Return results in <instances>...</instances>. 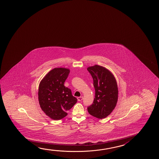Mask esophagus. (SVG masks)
I'll list each match as a JSON object with an SVG mask.
<instances>
[{
  "instance_id": "34e87169",
  "label": "esophagus",
  "mask_w": 159,
  "mask_h": 159,
  "mask_svg": "<svg viewBox=\"0 0 159 159\" xmlns=\"http://www.w3.org/2000/svg\"><path fill=\"white\" fill-rule=\"evenodd\" d=\"M77 98H78V100L79 101H82L83 100V96H81V97H78Z\"/></svg>"
}]
</instances>
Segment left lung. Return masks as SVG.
Masks as SVG:
<instances>
[{
  "mask_svg": "<svg viewBox=\"0 0 159 159\" xmlns=\"http://www.w3.org/2000/svg\"><path fill=\"white\" fill-rule=\"evenodd\" d=\"M87 69L93 77L95 90L94 100L88 111L93 117L102 119L112 112L117 102V82L112 74L103 66L95 65Z\"/></svg>",
  "mask_w": 159,
  "mask_h": 159,
  "instance_id": "left-lung-1",
  "label": "left lung"
}]
</instances>
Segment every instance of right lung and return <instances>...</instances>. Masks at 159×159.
I'll return each instance as SVG.
<instances>
[{
  "mask_svg": "<svg viewBox=\"0 0 159 159\" xmlns=\"http://www.w3.org/2000/svg\"><path fill=\"white\" fill-rule=\"evenodd\" d=\"M68 69L58 68L50 71L42 80L39 88V105L46 115L54 120H61L68 115L77 98L64 84L68 78Z\"/></svg>",
  "mask_w": 159,
  "mask_h": 159,
  "instance_id": "add662e5",
  "label": "right lung"
}]
</instances>
